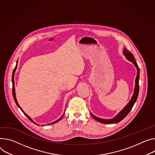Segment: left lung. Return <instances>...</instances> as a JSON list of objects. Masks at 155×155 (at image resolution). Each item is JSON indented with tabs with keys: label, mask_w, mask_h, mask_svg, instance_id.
<instances>
[{
	"label": "left lung",
	"mask_w": 155,
	"mask_h": 155,
	"mask_svg": "<svg viewBox=\"0 0 155 155\" xmlns=\"http://www.w3.org/2000/svg\"><path fill=\"white\" fill-rule=\"evenodd\" d=\"M124 54L125 55V58L127 59L129 61L132 62L135 66L136 67L137 69V75L135 79V89H134V93L133 94V96L132 97V99L130 100L129 103L127 104V106L119 112V113L113 119H102L100 118H98L94 116H93L91 113H90L91 116L97 122H100L101 123L103 124H116L119 122H120L122 120H123L127 114L129 113L130 111L131 110L132 108L133 107L135 103L136 102L138 95V92H139V78H140V69L139 67L137 64V62L134 57L133 54L129 51L127 49H126L124 48V50L123 51Z\"/></svg>",
	"instance_id": "left-lung-1"
}]
</instances>
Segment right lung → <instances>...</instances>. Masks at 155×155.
<instances>
[{
  "instance_id": "obj_1",
  "label": "right lung",
  "mask_w": 155,
  "mask_h": 155,
  "mask_svg": "<svg viewBox=\"0 0 155 155\" xmlns=\"http://www.w3.org/2000/svg\"><path fill=\"white\" fill-rule=\"evenodd\" d=\"M17 62H18V61L17 62V65H16V66H15V68H14V70H13V74H12V94H13V98H14V100H15V103L17 104V106L18 107H20V109L21 110V111L23 112V114L26 116V117L28 119H30L32 122H33L34 124H37L36 123H35L28 116L25 112L23 110V109L21 108V107L20 106V105L18 104V102H17V99H16V96H15V85H14V74H15V70H16V69H17ZM62 117H63V116L61 117V118H59L58 120H57L56 121H55V122H52V123H51V124H54V123H55V122H58V121H59L62 118ZM49 125V124H48Z\"/></svg>"
}]
</instances>
